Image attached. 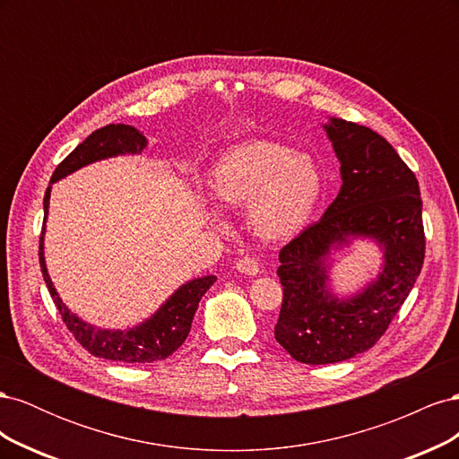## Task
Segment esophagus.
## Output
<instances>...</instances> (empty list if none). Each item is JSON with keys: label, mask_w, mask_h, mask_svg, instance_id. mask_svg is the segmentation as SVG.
I'll use <instances>...</instances> for the list:
<instances>
[{"label": "esophagus", "mask_w": 459, "mask_h": 459, "mask_svg": "<svg viewBox=\"0 0 459 459\" xmlns=\"http://www.w3.org/2000/svg\"><path fill=\"white\" fill-rule=\"evenodd\" d=\"M235 268H238V272H241L245 275H256L260 272V264L253 256H243L238 260V264H235Z\"/></svg>", "instance_id": "esophagus-1"}]
</instances>
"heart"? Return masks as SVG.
Instances as JSON below:
<instances>
[{
    "label": "heart",
    "mask_w": 459,
    "mask_h": 459,
    "mask_svg": "<svg viewBox=\"0 0 459 459\" xmlns=\"http://www.w3.org/2000/svg\"><path fill=\"white\" fill-rule=\"evenodd\" d=\"M211 195L224 208L248 204V224L262 239L293 238L310 220L324 191L312 157L255 140L231 147L211 172Z\"/></svg>",
    "instance_id": "obj_1"
}]
</instances>
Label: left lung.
Returning a JSON list of instances; mask_svg holds the SVG:
<instances>
[{
    "mask_svg": "<svg viewBox=\"0 0 459 459\" xmlns=\"http://www.w3.org/2000/svg\"><path fill=\"white\" fill-rule=\"evenodd\" d=\"M325 132L342 186L322 220L280 251L283 302L275 341L302 364H335L369 351L391 325L425 258L420 184L383 135L331 118ZM349 237H369L385 253L380 277L352 299L326 289L325 258Z\"/></svg>",
    "mask_w": 459,
    "mask_h": 459,
    "instance_id": "left-lung-1",
    "label": "left lung"
}]
</instances>
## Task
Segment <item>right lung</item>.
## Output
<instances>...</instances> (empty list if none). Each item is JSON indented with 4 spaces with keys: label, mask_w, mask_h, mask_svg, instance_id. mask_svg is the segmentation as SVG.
<instances>
[{
    "label": "right lung",
    "mask_w": 459,
    "mask_h": 459,
    "mask_svg": "<svg viewBox=\"0 0 459 459\" xmlns=\"http://www.w3.org/2000/svg\"><path fill=\"white\" fill-rule=\"evenodd\" d=\"M147 145L145 135L137 132L126 124H108L100 130L90 134L84 142H82L71 155H68L51 176V184L57 179L73 174L74 170L82 169L90 162L101 160L107 157L126 155V152H142ZM51 186L46 191L44 197V228L39 235V268L44 273V281L48 285L49 295L57 307L65 325L73 333L74 339L84 346V349L105 359H113V362L122 364H149L157 362V359L169 358L174 354L179 346L184 344L191 331L193 316L199 308V300L206 293L211 285L216 281L214 275H204L191 280L186 285L179 287L176 293L166 300L155 316H151L147 322L140 324L132 329L124 331H110V329H97L68 310L63 300L59 299L57 290H55L49 273L46 268L44 258V231H46V220H48V206H49Z\"/></svg>",
    "instance_id": "add662e5"
}]
</instances>
